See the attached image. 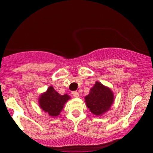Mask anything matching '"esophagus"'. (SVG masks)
<instances>
[{"label":"esophagus","instance_id":"esophagus-1","mask_svg":"<svg viewBox=\"0 0 153 153\" xmlns=\"http://www.w3.org/2000/svg\"><path fill=\"white\" fill-rule=\"evenodd\" d=\"M72 94L74 97H75V98H78V97H79V93H78L77 91H74V92H72Z\"/></svg>","mask_w":153,"mask_h":153}]
</instances>
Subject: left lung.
I'll return each mask as SVG.
<instances>
[{
	"instance_id": "8db88e82",
	"label": "left lung",
	"mask_w": 153,
	"mask_h": 153,
	"mask_svg": "<svg viewBox=\"0 0 153 153\" xmlns=\"http://www.w3.org/2000/svg\"><path fill=\"white\" fill-rule=\"evenodd\" d=\"M113 101L114 95L111 89L98 81L85 97L86 106L95 115H102L109 110Z\"/></svg>"
}]
</instances>
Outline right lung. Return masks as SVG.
<instances>
[{
	"instance_id": "add662e5",
	"label": "right lung",
	"mask_w": 153,
	"mask_h": 153,
	"mask_svg": "<svg viewBox=\"0 0 153 153\" xmlns=\"http://www.w3.org/2000/svg\"><path fill=\"white\" fill-rule=\"evenodd\" d=\"M69 98L70 97L67 94L61 95L52 86H49L47 92L40 97L39 104L41 109L50 116H58Z\"/></svg>"
}]
</instances>
